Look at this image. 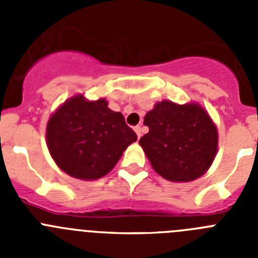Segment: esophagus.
Segmentation results:
<instances>
[{
    "label": "esophagus",
    "instance_id": "1",
    "mask_svg": "<svg viewBox=\"0 0 258 258\" xmlns=\"http://www.w3.org/2000/svg\"><path fill=\"white\" fill-rule=\"evenodd\" d=\"M134 132H136V134L138 138H141V137H142V127H141L140 125H137V126L134 127Z\"/></svg>",
    "mask_w": 258,
    "mask_h": 258
}]
</instances>
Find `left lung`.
<instances>
[{"label": "left lung", "instance_id": "8db88e82", "mask_svg": "<svg viewBox=\"0 0 258 258\" xmlns=\"http://www.w3.org/2000/svg\"><path fill=\"white\" fill-rule=\"evenodd\" d=\"M149 133L141 147L157 174L170 182H191L211 168L217 155L218 132L209 113L197 102L161 101L146 113Z\"/></svg>", "mask_w": 258, "mask_h": 258}]
</instances>
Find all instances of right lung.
Segmentation results:
<instances>
[{
	"mask_svg": "<svg viewBox=\"0 0 258 258\" xmlns=\"http://www.w3.org/2000/svg\"><path fill=\"white\" fill-rule=\"evenodd\" d=\"M137 141L124 116L101 98L71 97L55 109L46 125V145L52 160L68 175L95 181L113 169L122 152Z\"/></svg>",
	"mask_w": 258,
	"mask_h": 258,
	"instance_id": "add662e5",
	"label": "right lung"
}]
</instances>
